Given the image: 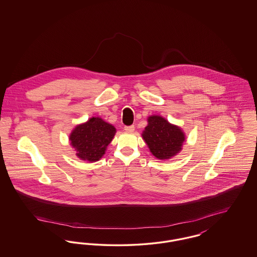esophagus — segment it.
Returning <instances> with one entry per match:
<instances>
[{"mask_svg": "<svg viewBox=\"0 0 257 257\" xmlns=\"http://www.w3.org/2000/svg\"><path fill=\"white\" fill-rule=\"evenodd\" d=\"M124 130H125L126 132L132 133V132H134L135 126L134 125H129V126H125V127H124Z\"/></svg>", "mask_w": 257, "mask_h": 257, "instance_id": "34e87169", "label": "esophagus"}]
</instances>
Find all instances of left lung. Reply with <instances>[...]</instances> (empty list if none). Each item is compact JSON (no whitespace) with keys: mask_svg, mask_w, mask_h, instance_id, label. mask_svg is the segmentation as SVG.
Segmentation results:
<instances>
[{"mask_svg":"<svg viewBox=\"0 0 257 257\" xmlns=\"http://www.w3.org/2000/svg\"><path fill=\"white\" fill-rule=\"evenodd\" d=\"M143 138L152 154L160 160L170 159L176 155L181 150L185 141L180 128L171 125L158 115L148 117V125L144 131Z\"/></svg>","mask_w":257,"mask_h":257,"instance_id":"obj_1","label":"left lung"}]
</instances>
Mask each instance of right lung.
Listing matches in <instances>:
<instances>
[{"label": "right lung", "mask_w": 257, "mask_h": 257, "mask_svg": "<svg viewBox=\"0 0 257 257\" xmlns=\"http://www.w3.org/2000/svg\"><path fill=\"white\" fill-rule=\"evenodd\" d=\"M115 128L100 117H92L87 122L77 126L70 135L71 146L77 150V156L89 162L98 161L109 146Z\"/></svg>", "instance_id": "obj_1"}]
</instances>
